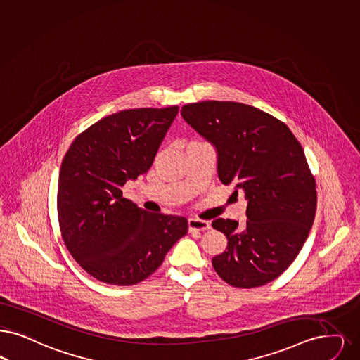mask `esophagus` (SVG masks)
Returning <instances> with one entry per match:
<instances>
[{
    "label": "esophagus",
    "instance_id": "esophagus-1",
    "mask_svg": "<svg viewBox=\"0 0 360 360\" xmlns=\"http://www.w3.org/2000/svg\"><path fill=\"white\" fill-rule=\"evenodd\" d=\"M187 224H188V231H207L210 228V224L203 219L190 218Z\"/></svg>",
    "mask_w": 360,
    "mask_h": 360
}]
</instances>
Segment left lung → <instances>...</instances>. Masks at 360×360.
<instances>
[{
    "instance_id": "8db88e82",
    "label": "left lung",
    "mask_w": 360,
    "mask_h": 360,
    "mask_svg": "<svg viewBox=\"0 0 360 360\" xmlns=\"http://www.w3.org/2000/svg\"><path fill=\"white\" fill-rule=\"evenodd\" d=\"M181 115L214 146L219 181L248 201L243 226L212 222L228 238L213 266L233 287L265 285L297 257L315 219L316 184L302 144L281 120L237 101L186 104Z\"/></svg>"
}]
</instances>
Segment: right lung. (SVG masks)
I'll return each mask as SVG.
<instances>
[{
	"label": "right lung",
	"instance_id": "1",
	"mask_svg": "<svg viewBox=\"0 0 360 360\" xmlns=\"http://www.w3.org/2000/svg\"><path fill=\"white\" fill-rule=\"evenodd\" d=\"M178 108L105 116L76 136L63 159L61 236L76 262L101 283L129 287L143 281L187 233L185 217L148 213L122 193L127 181L148 172Z\"/></svg>",
	"mask_w": 360,
	"mask_h": 360
}]
</instances>
